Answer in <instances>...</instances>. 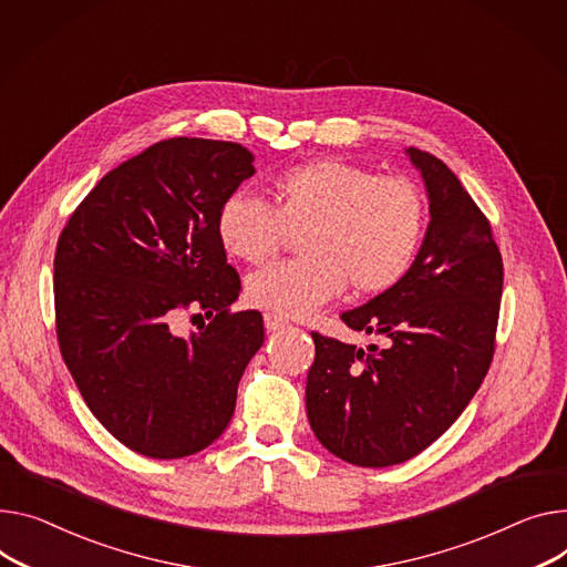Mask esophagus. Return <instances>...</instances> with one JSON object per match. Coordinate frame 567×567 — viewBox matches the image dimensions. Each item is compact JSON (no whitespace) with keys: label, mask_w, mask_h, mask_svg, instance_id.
<instances>
[{"label":"esophagus","mask_w":567,"mask_h":567,"mask_svg":"<svg viewBox=\"0 0 567 567\" xmlns=\"http://www.w3.org/2000/svg\"><path fill=\"white\" fill-rule=\"evenodd\" d=\"M264 322H266V329H268V331H279V329L288 327V318L277 316V313H266V316H264Z\"/></svg>","instance_id":"obj_1"}]
</instances>
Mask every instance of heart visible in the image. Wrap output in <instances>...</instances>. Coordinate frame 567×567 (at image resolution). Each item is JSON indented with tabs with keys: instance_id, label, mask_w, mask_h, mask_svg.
<instances>
[{
	"instance_id": "1",
	"label": "heart",
	"mask_w": 567,
	"mask_h": 567,
	"mask_svg": "<svg viewBox=\"0 0 567 567\" xmlns=\"http://www.w3.org/2000/svg\"><path fill=\"white\" fill-rule=\"evenodd\" d=\"M272 204L249 190L229 193L215 217L225 251L260 264L290 236L301 234V258L251 272L245 297L256 309L303 318L342 292H381L411 268L424 236V199L402 177L338 158L279 172Z\"/></svg>"
}]
</instances>
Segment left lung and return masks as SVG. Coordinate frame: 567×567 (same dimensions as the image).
Returning <instances> with one entry per match:
<instances>
[{
  "label": "left lung",
  "instance_id": "obj_1",
  "mask_svg": "<svg viewBox=\"0 0 567 567\" xmlns=\"http://www.w3.org/2000/svg\"><path fill=\"white\" fill-rule=\"evenodd\" d=\"M406 156L429 197L422 245L395 286L340 316L383 347L365 352L311 333V429L331 454L361 467L404 463L439 441L495 352L504 266L486 215L441 158L415 147Z\"/></svg>",
  "mask_w": 567,
  "mask_h": 567
}]
</instances>
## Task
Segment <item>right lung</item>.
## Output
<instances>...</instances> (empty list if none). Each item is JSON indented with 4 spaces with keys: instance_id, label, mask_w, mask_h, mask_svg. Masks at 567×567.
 <instances>
[{
    "instance_id": "1",
    "label": "right lung",
    "mask_w": 567,
    "mask_h": 567,
    "mask_svg": "<svg viewBox=\"0 0 567 567\" xmlns=\"http://www.w3.org/2000/svg\"><path fill=\"white\" fill-rule=\"evenodd\" d=\"M254 172L238 143H156L111 169L59 238L63 361L93 415L143 456L182 458L220 439L264 344V316L229 313L240 277L215 234L217 208ZM182 310L212 322L179 337Z\"/></svg>"
}]
</instances>
